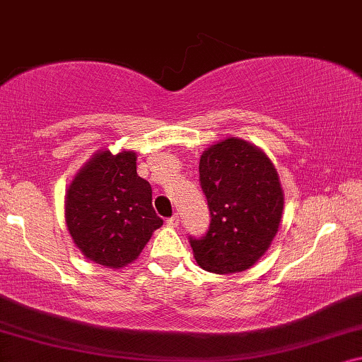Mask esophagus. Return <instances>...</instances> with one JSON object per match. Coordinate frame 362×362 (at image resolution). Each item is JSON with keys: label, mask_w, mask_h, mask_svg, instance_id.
I'll return each mask as SVG.
<instances>
[{"label": "esophagus", "mask_w": 362, "mask_h": 362, "mask_svg": "<svg viewBox=\"0 0 362 362\" xmlns=\"http://www.w3.org/2000/svg\"><path fill=\"white\" fill-rule=\"evenodd\" d=\"M179 221H180L179 215H174V216L167 218V226H170V228H175V226H179Z\"/></svg>", "instance_id": "1"}]
</instances>
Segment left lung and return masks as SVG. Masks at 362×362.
I'll return each mask as SVG.
<instances>
[{
  "label": "left lung",
  "instance_id": "8db88e82",
  "mask_svg": "<svg viewBox=\"0 0 362 362\" xmlns=\"http://www.w3.org/2000/svg\"><path fill=\"white\" fill-rule=\"evenodd\" d=\"M198 169L211 223L202 239H190L193 257L221 276L247 271L281 226L284 190L277 169L266 152L239 137L203 151Z\"/></svg>",
  "mask_w": 362,
  "mask_h": 362
}]
</instances>
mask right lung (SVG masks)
I'll return each instance as SVG.
<instances>
[{
    "label": "right lung",
    "mask_w": 362,
    "mask_h": 362,
    "mask_svg": "<svg viewBox=\"0 0 362 362\" xmlns=\"http://www.w3.org/2000/svg\"><path fill=\"white\" fill-rule=\"evenodd\" d=\"M134 151L101 149L86 160L65 192V223L88 261L123 269L162 220L152 206L151 183L136 172Z\"/></svg>",
    "instance_id": "1"
}]
</instances>
